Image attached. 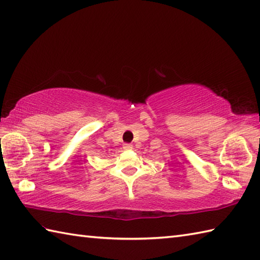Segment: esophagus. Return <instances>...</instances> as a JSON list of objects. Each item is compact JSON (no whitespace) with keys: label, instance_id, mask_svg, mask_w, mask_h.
<instances>
[{"label":"esophagus","instance_id":"obj_1","mask_svg":"<svg viewBox=\"0 0 260 260\" xmlns=\"http://www.w3.org/2000/svg\"><path fill=\"white\" fill-rule=\"evenodd\" d=\"M123 149L124 150H132V149H133V145L129 144V143H126V144L123 145Z\"/></svg>","mask_w":260,"mask_h":260}]
</instances>
